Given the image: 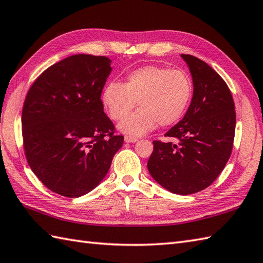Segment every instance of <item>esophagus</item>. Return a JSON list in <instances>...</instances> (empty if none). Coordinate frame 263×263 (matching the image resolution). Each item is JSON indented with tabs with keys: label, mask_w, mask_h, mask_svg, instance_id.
I'll return each mask as SVG.
<instances>
[{
	"label": "esophagus",
	"mask_w": 263,
	"mask_h": 263,
	"mask_svg": "<svg viewBox=\"0 0 263 263\" xmlns=\"http://www.w3.org/2000/svg\"><path fill=\"white\" fill-rule=\"evenodd\" d=\"M124 141L125 142H136V141H138V138L132 137V136H125L124 137Z\"/></svg>",
	"instance_id": "34e87169"
}]
</instances>
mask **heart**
<instances>
[{
    "mask_svg": "<svg viewBox=\"0 0 263 263\" xmlns=\"http://www.w3.org/2000/svg\"><path fill=\"white\" fill-rule=\"evenodd\" d=\"M192 93L193 85L186 72L146 65L131 71L123 83H108L103 100L115 121L124 119L138 101L141 108L120 123V130L131 136H142L157 124H175L185 113Z\"/></svg>",
    "mask_w": 263,
    "mask_h": 263,
    "instance_id": "b5f03b06",
    "label": "heart"
}]
</instances>
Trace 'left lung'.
Returning a JSON list of instances; mask_svg holds the SVG:
<instances>
[{
    "label": "left lung",
    "instance_id": "1",
    "mask_svg": "<svg viewBox=\"0 0 263 263\" xmlns=\"http://www.w3.org/2000/svg\"><path fill=\"white\" fill-rule=\"evenodd\" d=\"M193 79L191 105L182 121L154 141L148 171L168 191L186 195L211 185L231 157L235 104L224 79L192 55L182 54Z\"/></svg>",
    "mask_w": 263,
    "mask_h": 263
}]
</instances>
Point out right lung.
<instances>
[{
    "label": "right lung",
    "instance_id": "add662e5",
    "mask_svg": "<svg viewBox=\"0 0 263 263\" xmlns=\"http://www.w3.org/2000/svg\"><path fill=\"white\" fill-rule=\"evenodd\" d=\"M106 57L77 54L33 81L22 107V139L31 171L51 191L78 198L102 182L124 137L105 114Z\"/></svg>",
    "mask_w": 263,
    "mask_h": 263
}]
</instances>
